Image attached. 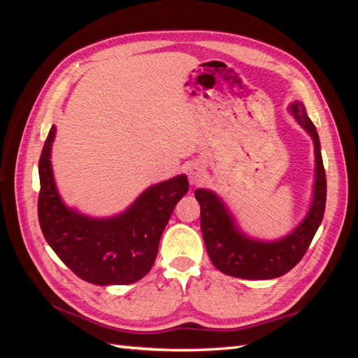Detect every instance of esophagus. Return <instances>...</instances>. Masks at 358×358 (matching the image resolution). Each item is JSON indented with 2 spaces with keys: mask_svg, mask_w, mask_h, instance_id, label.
I'll list each match as a JSON object with an SVG mask.
<instances>
[{
  "mask_svg": "<svg viewBox=\"0 0 358 358\" xmlns=\"http://www.w3.org/2000/svg\"><path fill=\"white\" fill-rule=\"evenodd\" d=\"M187 177H189V183L192 186L200 185L206 178V169H204V166L201 163H194L191 164L187 171Z\"/></svg>",
  "mask_w": 358,
  "mask_h": 358,
  "instance_id": "esophagus-1",
  "label": "esophagus"
}]
</instances>
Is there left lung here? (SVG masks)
Segmentation results:
<instances>
[{
	"mask_svg": "<svg viewBox=\"0 0 358 358\" xmlns=\"http://www.w3.org/2000/svg\"><path fill=\"white\" fill-rule=\"evenodd\" d=\"M292 113L314 141L315 178L313 203L300 224L278 240H258L243 232L224 201L209 189H196L200 203V224L208 255L218 271L226 275L246 280H271L285 275L299 263L320 226L326 206V173L323 167L320 138L305 104L294 101Z\"/></svg>",
	"mask_w": 358,
	"mask_h": 358,
	"instance_id": "8db88e82",
	"label": "left lung"
}]
</instances>
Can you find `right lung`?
I'll list each match as a JSON object with an SVG mask.
<instances>
[{
  "mask_svg": "<svg viewBox=\"0 0 358 358\" xmlns=\"http://www.w3.org/2000/svg\"><path fill=\"white\" fill-rule=\"evenodd\" d=\"M52 126L40 157L38 220L59 260L87 283L131 285L150 271L159 238L177 204L189 191L185 173L149 186L121 214L96 218L66 206L53 178Z\"/></svg>",
  "mask_w": 358,
  "mask_h": 358,
  "instance_id": "obj_1",
  "label": "right lung"
}]
</instances>
